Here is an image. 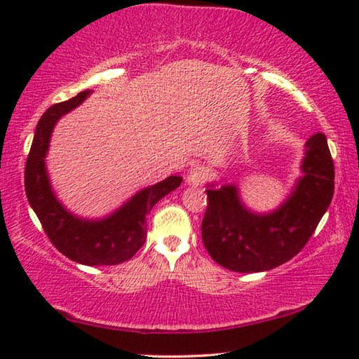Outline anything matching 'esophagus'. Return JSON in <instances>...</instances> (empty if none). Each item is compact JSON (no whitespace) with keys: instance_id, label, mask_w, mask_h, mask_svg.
<instances>
[{"instance_id":"esophagus-1","label":"esophagus","mask_w":359,"mask_h":359,"mask_svg":"<svg viewBox=\"0 0 359 359\" xmlns=\"http://www.w3.org/2000/svg\"><path fill=\"white\" fill-rule=\"evenodd\" d=\"M208 177H209L208 168L203 165H194L187 174V182L190 185H201L208 180Z\"/></svg>"}]
</instances>
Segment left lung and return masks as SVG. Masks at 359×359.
Masks as SVG:
<instances>
[{
  "mask_svg": "<svg viewBox=\"0 0 359 359\" xmlns=\"http://www.w3.org/2000/svg\"><path fill=\"white\" fill-rule=\"evenodd\" d=\"M304 155L302 175L290 196L267 214L248 209L236 185L209 184L201 234L215 263L244 274L263 272L302 250L334 194V163L323 133L309 139Z\"/></svg>",
  "mask_w": 359,
  "mask_h": 359,
  "instance_id": "1",
  "label": "left lung"
}]
</instances>
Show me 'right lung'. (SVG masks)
Returning a JSON list of instances; mask_svg holds the SVG:
<instances>
[{
  "label": "right lung",
  "mask_w": 359,
  "mask_h": 359,
  "mask_svg": "<svg viewBox=\"0 0 359 359\" xmlns=\"http://www.w3.org/2000/svg\"><path fill=\"white\" fill-rule=\"evenodd\" d=\"M92 92L48 107L39 118L25 166V191L28 203L38 215L47 238L65 257L85 266H114L128 261L147 238V215L151 208L182 184L179 175H169L158 184L144 188L111 215L100 220L82 218L69 212L52 190L46 168V156L53 126Z\"/></svg>",
  "instance_id": "1"
}]
</instances>
